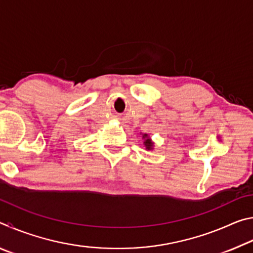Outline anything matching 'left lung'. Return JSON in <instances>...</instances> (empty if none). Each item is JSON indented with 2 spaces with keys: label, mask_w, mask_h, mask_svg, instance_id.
I'll return each instance as SVG.
<instances>
[{
  "label": "left lung",
  "mask_w": 253,
  "mask_h": 253,
  "mask_svg": "<svg viewBox=\"0 0 253 253\" xmlns=\"http://www.w3.org/2000/svg\"><path fill=\"white\" fill-rule=\"evenodd\" d=\"M143 140H144V146L146 147L147 151H153L154 149V142L151 139V137L148 136V134H143Z\"/></svg>",
  "instance_id": "obj_1"
}]
</instances>
